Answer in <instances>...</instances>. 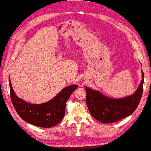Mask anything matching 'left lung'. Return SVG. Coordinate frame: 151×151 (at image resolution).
Wrapping results in <instances>:
<instances>
[{
	"mask_svg": "<svg viewBox=\"0 0 151 151\" xmlns=\"http://www.w3.org/2000/svg\"><path fill=\"white\" fill-rule=\"evenodd\" d=\"M144 73L137 89L132 95L122 99H111L98 91L85 87L86 103L91 114L96 120L110 124L129 116L137 109L143 91Z\"/></svg>",
	"mask_w": 151,
	"mask_h": 151,
	"instance_id": "left-lung-1",
	"label": "left lung"
}]
</instances>
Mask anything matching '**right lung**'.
<instances>
[{"label":"right lung","instance_id":"add662e5","mask_svg":"<svg viewBox=\"0 0 151 151\" xmlns=\"http://www.w3.org/2000/svg\"><path fill=\"white\" fill-rule=\"evenodd\" d=\"M10 98L16 112L24 121L41 127L56 126L64 118L66 103L71 94L78 88L72 85L64 88L55 97L39 104H31L16 96L12 89L9 77Z\"/></svg>","mask_w":151,"mask_h":151}]
</instances>
